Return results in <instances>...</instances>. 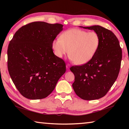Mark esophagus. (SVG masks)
Wrapping results in <instances>:
<instances>
[{"instance_id": "esophagus-1", "label": "esophagus", "mask_w": 129, "mask_h": 129, "mask_svg": "<svg viewBox=\"0 0 129 129\" xmlns=\"http://www.w3.org/2000/svg\"><path fill=\"white\" fill-rule=\"evenodd\" d=\"M70 67H71V65H70L69 64H67L66 67H67V69H69V68H70Z\"/></svg>"}]
</instances>
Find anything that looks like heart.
I'll list each match as a JSON object with an SVG mask.
<instances>
[{
	"instance_id": "heart-1",
	"label": "heart",
	"mask_w": 129,
	"mask_h": 129,
	"mask_svg": "<svg viewBox=\"0 0 129 129\" xmlns=\"http://www.w3.org/2000/svg\"><path fill=\"white\" fill-rule=\"evenodd\" d=\"M100 43V36L95 32L74 28L64 32L60 38L54 40L52 47L57 57L69 53L75 64L83 65L95 56Z\"/></svg>"
}]
</instances>
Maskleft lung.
<instances>
[{"label":"left lung","mask_w":129,"mask_h":129,"mask_svg":"<svg viewBox=\"0 0 129 129\" xmlns=\"http://www.w3.org/2000/svg\"><path fill=\"white\" fill-rule=\"evenodd\" d=\"M82 28L99 34L100 46L90 61L70 68L75 75L72 86L82 100H97L106 94L117 80L121 68L122 49L111 30L100 25Z\"/></svg>","instance_id":"obj_1"}]
</instances>
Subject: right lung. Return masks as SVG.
<instances>
[{
	"label": "right lung",
	"mask_w": 129,
	"mask_h": 129,
	"mask_svg": "<svg viewBox=\"0 0 129 129\" xmlns=\"http://www.w3.org/2000/svg\"><path fill=\"white\" fill-rule=\"evenodd\" d=\"M62 26L44 21L30 23L19 28L10 41L8 72L23 97L30 100L47 97L66 71L64 61L53 53L52 47Z\"/></svg>",
	"instance_id": "right-lung-1"
}]
</instances>
